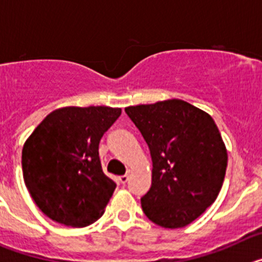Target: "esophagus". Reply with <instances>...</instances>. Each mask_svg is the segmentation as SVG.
Masks as SVG:
<instances>
[{"mask_svg": "<svg viewBox=\"0 0 262 262\" xmlns=\"http://www.w3.org/2000/svg\"><path fill=\"white\" fill-rule=\"evenodd\" d=\"M119 181L122 182L123 185L127 184V181H128V174H124V176H120L119 177Z\"/></svg>", "mask_w": 262, "mask_h": 262, "instance_id": "34e87169", "label": "esophagus"}]
</instances>
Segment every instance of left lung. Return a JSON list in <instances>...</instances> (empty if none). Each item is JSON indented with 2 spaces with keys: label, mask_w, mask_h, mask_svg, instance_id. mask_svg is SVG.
I'll list each match as a JSON object with an SVG mask.
<instances>
[{
  "label": "left lung",
  "mask_w": 262,
  "mask_h": 262,
  "mask_svg": "<svg viewBox=\"0 0 262 262\" xmlns=\"http://www.w3.org/2000/svg\"><path fill=\"white\" fill-rule=\"evenodd\" d=\"M124 111L152 159V185L142 196L143 211L165 228L190 224L214 203L226 176L228 157L214 119L181 99Z\"/></svg>",
  "instance_id": "8db88e82"
}]
</instances>
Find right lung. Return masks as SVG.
I'll list each match as a JSON object with an SVG mask.
<instances>
[{
  "label": "right lung",
  "mask_w": 262,
  "mask_h": 262,
  "mask_svg": "<svg viewBox=\"0 0 262 262\" xmlns=\"http://www.w3.org/2000/svg\"><path fill=\"white\" fill-rule=\"evenodd\" d=\"M120 113L106 106L57 108L26 140L25 184L50 219L86 227L102 216L117 184L103 173L98 145Z\"/></svg>",
  "instance_id": "add662e5"
}]
</instances>
